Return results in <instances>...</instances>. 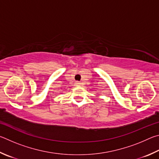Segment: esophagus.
Wrapping results in <instances>:
<instances>
[{
    "label": "esophagus",
    "mask_w": 159,
    "mask_h": 159,
    "mask_svg": "<svg viewBox=\"0 0 159 159\" xmlns=\"http://www.w3.org/2000/svg\"><path fill=\"white\" fill-rule=\"evenodd\" d=\"M75 86H77V87H79V86H80V84H81V83L79 82H75Z\"/></svg>",
    "instance_id": "obj_1"
}]
</instances>
